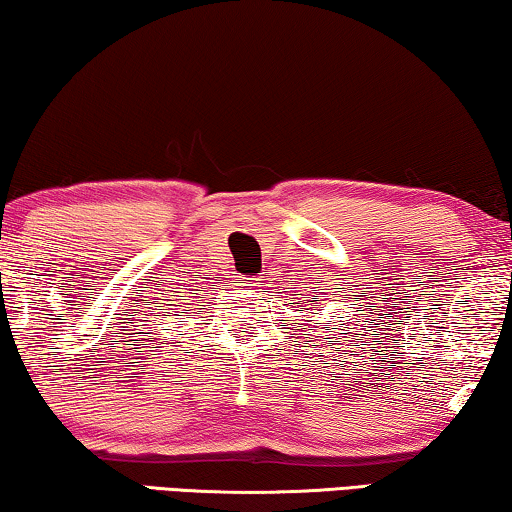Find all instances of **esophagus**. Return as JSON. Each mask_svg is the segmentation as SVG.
Returning a JSON list of instances; mask_svg holds the SVG:
<instances>
[{"mask_svg": "<svg viewBox=\"0 0 512 512\" xmlns=\"http://www.w3.org/2000/svg\"><path fill=\"white\" fill-rule=\"evenodd\" d=\"M244 286L254 288V286H258V279H247V281H244Z\"/></svg>", "mask_w": 512, "mask_h": 512, "instance_id": "obj_1", "label": "esophagus"}]
</instances>
